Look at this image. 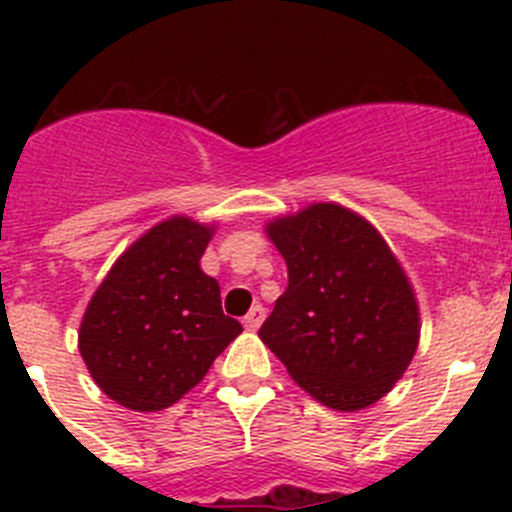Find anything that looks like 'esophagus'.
<instances>
[{"instance_id":"obj_1","label":"esophagus","mask_w":512,"mask_h":512,"mask_svg":"<svg viewBox=\"0 0 512 512\" xmlns=\"http://www.w3.org/2000/svg\"><path fill=\"white\" fill-rule=\"evenodd\" d=\"M264 318H266V310L261 305H256L251 312H248L246 318H243V325H246V330H259L261 323H264Z\"/></svg>"}]
</instances>
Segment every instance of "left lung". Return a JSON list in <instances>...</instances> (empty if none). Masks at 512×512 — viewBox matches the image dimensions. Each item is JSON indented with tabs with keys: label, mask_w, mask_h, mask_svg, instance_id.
I'll list each match as a JSON object with an SVG mask.
<instances>
[{
	"label": "left lung",
	"mask_w": 512,
	"mask_h": 512,
	"mask_svg": "<svg viewBox=\"0 0 512 512\" xmlns=\"http://www.w3.org/2000/svg\"><path fill=\"white\" fill-rule=\"evenodd\" d=\"M266 235L287 261V292L259 338L325 408L382 400L420 341L415 289L366 217L336 202L274 217Z\"/></svg>",
	"instance_id": "1"
}]
</instances>
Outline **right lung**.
Segmentation results:
<instances>
[{
  "instance_id": "right-lung-1",
  "label": "right lung",
  "mask_w": 512,
  "mask_h": 512,
  "mask_svg": "<svg viewBox=\"0 0 512 512\" xmlns=\"http://www.w3.org/2000/svg\"><path fill=\"white\" fill-rule=\"evenodd\" d=\"M215 225L171 215L120 253L89 300L79 351L104 395L138 413L182 400L243 333L200 259Z\"/></svg>"
}]
</instances>
